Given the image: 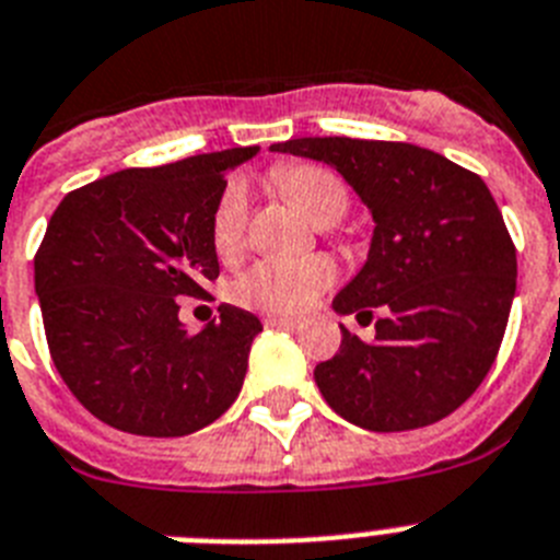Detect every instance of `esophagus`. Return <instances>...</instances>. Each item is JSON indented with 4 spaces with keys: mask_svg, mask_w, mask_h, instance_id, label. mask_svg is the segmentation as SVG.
I'll use <instances>...</instances> for the list:
<instances>
[{
    "mask_svg": "<svg viewBox=\"0 0 560 560\" xmlns=\"http://www.w3.org/2000/svg\"><path fill=\"white\" fill-rule=\"evenodd\" d=\"M265 324H267V327H299V318H290V316H267Z\"/></svg>",
    "mask_w": 560,
    "mask_h": 560,
    "instance_id": "esophagus-1",
    "label": "esophagus"
}]
</instances>
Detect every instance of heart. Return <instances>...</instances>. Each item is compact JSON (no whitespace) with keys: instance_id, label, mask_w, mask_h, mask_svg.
<instances>
[{"instance_id":"obj_1","label":"heart","mask_w":560,"mask_h":560,"mask_svg":"<svg viewBox=\"0 0 560 560\" xmlns=\"http://www.w3.org/2000/svg\"><path fill=\"white\" fill-rule=\"evenodd\" d=\"M272 185L299 205L316 224L327 228L347 213L350 196L341 176L322 164H281L270 173ZM250 224V196L242 178L228 182L213 210L215 253L236 258L247 244ZM332 279V265L324 256L310 258H261L230 284L233 302L242 307L267 310V313H295L304 310Z\"/></svg>"}]
</instances>
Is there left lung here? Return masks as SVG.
<instances>
[{
    "instance_id": "left-lung-1",
    "label": "left lung",
    "mask_w": 560,
    "mask_h": 560,
    "mask_svg": "<svg viewBox=\"0 0 560 560\" xmlns=\"http://www.w3.org/2000/svg\"><path fill=\"white\" fill-rule=\"evenodd\" d=\"M270 150L332 164L373 213L368 265L332 310L375 318L341 327L316 364L324 401L350 424L401 432L458 410L490 373L515 295V244L490 187L441 153L373 139H290Z\"/></svg>"
}]
</instances>
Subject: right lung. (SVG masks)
I'll return each mask as SVG.
<instances>
[{
  "label": "right lung",
  "instance_id": "1",
  "mask_svg": "<svg viewBox=\"0 0 560 560\" xmlns=\"http://www.w3.org/2000/svg\"><path fill=\"white\" fill-rule=\"evenodd\" d=\"M233 148L162 167H128L70 190L33 258L50 359L98 421L173 439L236 401L261 322L222 304L201 332L182 295L219 279L213 224L224 173L256 156Z\"/></svg>",
  "mask_w": 560,
  "mask_h": 560
}]
</instances>
